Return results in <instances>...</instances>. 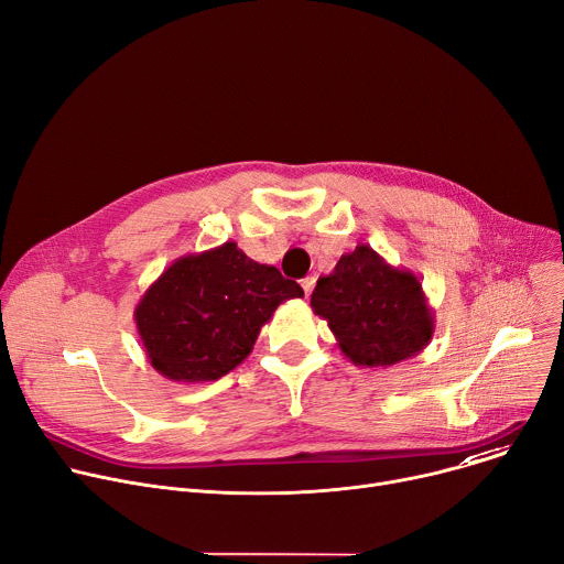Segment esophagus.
I'll use <instances>...</instances> for the list:
<instances>
[{
    "label": "esophagus",
    "mask_w": 564,
    "mask_h": 564,
    "mask_svg": "<svg viewBox=\"0 0 564 564\" xmlns=\"http://www.w3.org/2000/svg\"><path fill=\"white\" fill-rule=\"evenodd\" d=\"M315 276H308V279H303L301 281V288H303V292H305V296H311L313 294V288H315Z\"/></svg>",
    "instance_id": "34e87169"
}]
</instances>
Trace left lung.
<instances>
[{"label": "left lung", "mask_w": 564, "mask_h": 564, "mask_svg": "<svg viewBox=\"0 0 564 564\" xmlns=\"http://www.w3.org/2000/svg\"><path fill=\"white\" fill-rule=\"evenodd\" d=\"M311 305L355 367H393L434 337L436 319L421 279L393 268L369 245H357L319 276Z\"/></svg>", "instance_id": "1"}]
</instances>
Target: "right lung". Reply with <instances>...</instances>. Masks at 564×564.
I'll list each match as a JSON object with an SVG mask.
<instances>
[{
	"instance_id": "obj_1",
	"label": "right lung",
	"mask_w": 564,
	"mask_h": 564,
	"mask_svg": "<svg viewBox=\"0 0 564 564\" xmlns=\"http://www.w3.org/2000/svg\"><path fill=\"white\" fill-rule=\"evenodd\" d=\"M299 283L256 263L234 240L175 259L134 308L150 367L173 382H212L251 352L261 328Z\"/></svg>"
}]
</instances>
